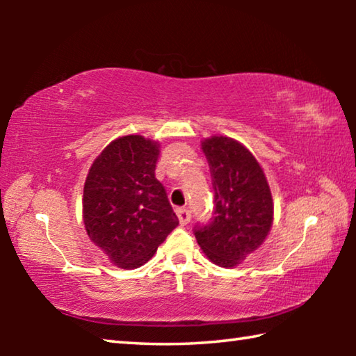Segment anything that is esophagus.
<instances>
[{
    "label": "esophagus",
    "instance_id": "esophagus-1",
    "mask_svg": "<svg viewBox=\"0 0 356 356\" xmlns=\"http://www.w3.org/2000/svg\"><path fill=\"white\" fill-rule=\"evenodd\" d=\"M176 213H177V216H179L180 225H188L190 218H191V213H190L188 209H186V207H179V209L176 210Z\"/></svg>",
    "mask_w": 356,
    "mask_h": 356
}]
</instances>
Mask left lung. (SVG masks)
I'll return each instance as SVG.
<instances>
[{
	"instance_id": "8db88e82",
	"label": "left lung",
	"mask_w": 356,
	"mask_h": 356,
	"mask_svg": "<svg viewBox=\"0 0 356 356\" xmlns=\"http://www.w3.org/2000/svg\"><path fill=\"white\" fill-rule=\"evenodd\" d=\"M213 186V216L195 227L201 250L220 267H236L267 238L273 225L272 191L248 149L227 136L202 141Z\"/></svg>"
}]
</instances>
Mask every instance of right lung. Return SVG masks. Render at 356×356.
I'll list each match as a JSON object with an SVG mask.
<instances>
[{
  "label": "right lung",
  "instance_id": "obj_1",
  "mask_svg": "<svg viewBox=\"0 0 356 356\" xmlns=\"http://www.w3.org/2000/svg\"><path fill=\"white\" fill-rule=\"evenodd\" d=\"M160 144L120 136L94 160L83 191L89 238L120 268H138L155 254L179 220L155 179Z\"/></svg>",
  "mask_w": 356,
  "mask_h": 356
}]
</instances>
